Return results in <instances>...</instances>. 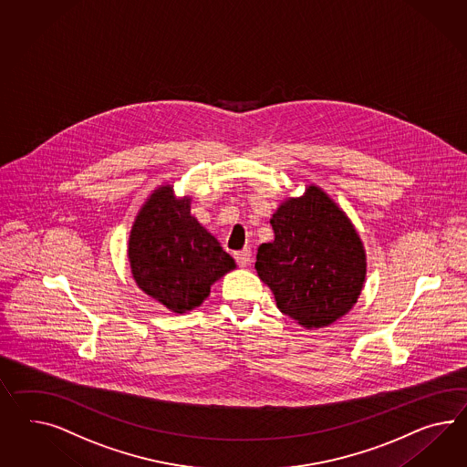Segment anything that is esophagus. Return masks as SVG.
Masks as SVG:
<instances>
[{
  "label": "esophagus",
  "instance_id": "esophagus-1",
  "mask_svg": "<svg viewBox=\"0 0 467 467\" xmlns=\"http://www.w3.org/2000/svg\"><path fill=\"white\" fill-rule=\"evenodd\" d=\"M234 258H236L238 265L248 266L252 262V252H250V248H243L241 252L234 253Z\"/></svg>",
  "mask_w": 467,
  "mask_h": 467
}]
</instances>
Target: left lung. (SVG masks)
<instances>
[{"label":"left lung","mask_w":467,"mask_h":467,"mask_svg":"<svg viewBox=\"0 0 467 467\" xmlns=\"http://www.w3.org/2000/svg\"><path fill=\"white\" fill-rule=\"evenodd\" d=\"M270 224L275 240L260 244L254 268L278 309L307 329L347 315L367 272L364 244L347 214L309 185L303 197L282 202Z\"/></svg>","instance_id":"8db88e82"}]
</instances>
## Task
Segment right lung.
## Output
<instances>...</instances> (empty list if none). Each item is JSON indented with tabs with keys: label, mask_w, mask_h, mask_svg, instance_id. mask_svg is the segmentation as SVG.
I'll return each instance as SVG.
<instances>
[{
	"label": "right lung",
	"mask_w": 467,
	"mask_h": 467,
	"mask_svg": "<svg viewBox=\"0 0 467 467\" xmlns=\"http://www.w3.org/2000/svg\"><path fill=\"white\" fill-rule=\"evenodd\" d=\"M127 252L139 289L178 315L201 306L215 280L236 268L190 214V197L177 199L171 185L154 190L140 207Z\"/></svg>",
	"instance_id": "right-lung-1"
}]
</instances>
